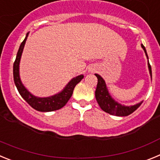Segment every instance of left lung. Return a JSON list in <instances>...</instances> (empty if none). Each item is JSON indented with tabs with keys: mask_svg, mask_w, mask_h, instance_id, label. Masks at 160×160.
Masks as SVG:
<instances>
[{
	"mask_svg": "<svg viewBox=\"0 0 160 160\" xmlns=\"http://www.w3.org/2000/svg\"><path fill=\"white\" fill-rule=\"evenodd\" d=\"M142 48L143 49L144 52L146 53V56L148 59V53H147L146 49L144 47L143 45H141ZM148 68H149V72L151 74V78H152V67L148 62ZM95 76L98 78V84L97 88L95 90V98L99 107L103 111L108 113L112 115H116V116H128L129 114H132L135 111H136L138 107H140L142 102L139 103H137L134 106H122L114 101L108 92V90L106 86L105 81L103 80L102 78L100 75L95 73Z\"/></svg>",
	"mask_w": 160,
	"mask_h": 160,
	"instance_id": "8db88e82",
	"label": "left lung"
}]
</instances>
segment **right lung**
<instances>
[{"label": "right lung", "instance_id": "obj_1", "mask_svg": "<svg viewBox=\"0 0 160 160\" xmlns=\"http://www.w3.org/2000/svg\"><path fill=\"white\" fill-rule=\"evenodd\" d=\"M28 34H29V32L26 34V37H25L24 41L21 44L18 53H17L16 60H15L13 63L14 83L16 85L17 89H18V92L21 94V96L23 98L25 101L27 102L29 106H31L36 111H42V112H49V111H57V110L62 108L67 103V102L69 101V99L70 98L72 94H73V89H74L75 86L78 83L81 82V80L83 78L84 76L82 74V75H78L77 77L73 78L71 81L66 85V87L63 89L62 92L58 93L57 94H54L53 96L47 98H38L32 95L24 87L19 76L20 60H21L22 51H23L24 46H25V42H26V39H27Z\"/></svg>", "mask_w": 160, "mask_h": 160}]
</instances>
